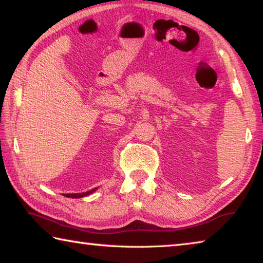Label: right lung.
Instances as JSON below:
<instances>
[{"label": "right lung", "mask_w": 263, "mask_h": 263, "mask_svg": "<svg viewBox=\"0 0 263 263\" xmlns=\"http://www.w3.org/2000/svg\"><path fill=\"white\" fill-rule=\"evenodd\" d=\"M97 191V188H93V190H91L89 192H84V193H73V194H64V196L67 197H71V199H80V197H84L92 194V193H95Z\"/></svg>", "instance_id": "add662e5"}]
</instances>
